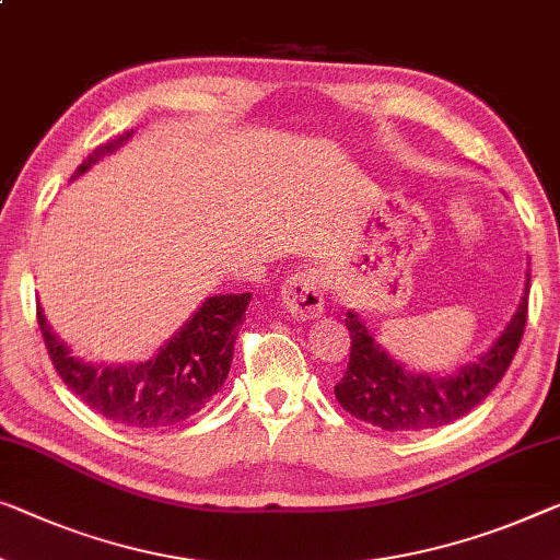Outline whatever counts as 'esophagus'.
Wrapping results in <instances>:
<instances>
[{
    "instance_id": "obj_1",
    "label": "esophagus",
    "mask_w": 560,
    "mask_h": 560,
    "mask_svg": "<svg viewBox=\"0 0 560 560\" xmlns=\"http://www.w3.org/2000/svg\"><path fill=\"white\" fill-rule=\"evenodd\" d=\"M281 304L294 319H314L324 308V277L319 269L304 266L283 281Z\"/></svg>"
}]
</instances>
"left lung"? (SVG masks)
I'll return each mask as SVG.
<instances>
[{"mask_svg": "<svg viewBox=\"0 0 560 560\" xmlns=\"http://www.w3.org/2000/svg\"><path fill=\"white\" fill-rule=\"evenodd\" d=\"M530 281V279H528ZM528 322V283L511 324L478 362L450 377L412 374L374 341L354 312L347 314L352 339L345 377L334 387L339 405L360 420L387 432H420L460 420L498 387L518 352Z\"/></svg>", "mask_w": 560, "mask_h": 560, "instance_id": "obj_1", "label": "left lung"}]
</instances>
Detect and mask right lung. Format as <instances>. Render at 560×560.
<instances>
[{"mask_svg":"<svg viewBox=\"0 0 560 560\" xmlns=\"http://www.w3.org/2000/svg\"><path fill=\"white\" fill-rule=\"evenodd\" d=\"M130 132L97 145L78 165L72 178L100 158L118 150ZM252 294H219L206 299L153 360L138 364H93L72 357L37 306V324L47 354L62 382L88 407L132 430H163L203 410L223 387L233 362V341L246 319Z\"/></svg>","mask_w":560,"mask_h":560,"instance_id":"obj_1","label":"right lung"}]
</instances>
